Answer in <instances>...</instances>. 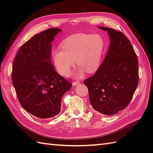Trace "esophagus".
Segmentation results:
<instances>
[{
  "instance_id": "34e87169",
  "label": "esophagus",
  "mask_w": 153,
  "mask_h": 153,
  "mask_svg": "<svg viewBox=\"0 0 153 153\" xmlns=\"http://www.w3.org/2000/svg\"><path fill=\"white\" fill-rule=\"evenodd\" d=\"M79 84H80V82H78V81L74 82L73 83V86H76V85H79Z\"/></svg>"
}]
</instances>
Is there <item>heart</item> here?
Returning a JSON list of instances; mask_svg holds the SVG:
<instances>
[{"mask_svg":"<svg viewBox=\"0 0 153 153\" xmlns=\"http://www.w3.org/2000/svg\"><path fill=\"white\" fill-rule=\"evenodd\" d=\"M61 48L54 49L51 53L53 65L59 73L67 76L75 64L79 69L78 77L85 71L95 73L100 68L105 49V42L99 34H79L69 37L61 45Z\"/></svg>","mask_w":153,"mask_h":153,"instance_id":"heart-1","label":"heart"}]
</instances>
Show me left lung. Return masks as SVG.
Listing matches in <instances>:
<instances>
[{
	"instance_id": "left-lung-1",
	"label": "left lung",
	"mask_w": 153,
	"mask_h": 153,
	"mask_svg": "<svg viewBox=\"0 0 153 153\" xmlns=\"http://www.w3.org/2000/svg\"><path fill=\"white\" fill-rule=\"evenodd\" d=\"M98 28L107 31L110 46L98 71L84 84L92 108L112 115L130 102L138 84V62L130 41L123 33L106 27Z\"/></svg>"
}]
</instances>
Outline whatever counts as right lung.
<instances>
[{
  "instance_id": "1",
  "label": "right lung",
  "mask_w": 153,
  "mask_h": 153,
  "mask_svg": "<svg viewBox=\"0 0 153 153\" xmlns=\"http://www.w3.org/2000/svg\"><path fill=\"white\" fill-rule=\"evenodd\" d=\"M62 30L48 29L20 48L13 61L12 81L18 101L27 112L41 119L59 114L61 99L71 84L51 62L52 41Z\"/></svg>"
}]
</instances>
